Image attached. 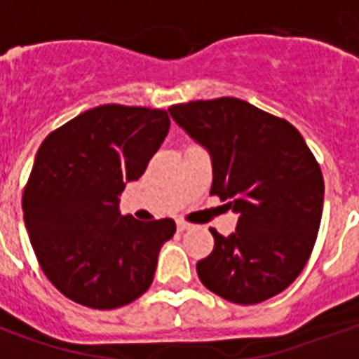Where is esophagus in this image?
<instances>
[{
    "label": "esophagus",
    "instance_id": "esophagus-1",
    "mask_svg": "<svg viewBox=\"0 0 359 359\" xmlns=\"http://www.w3.org/2000/svg\"><path fill=\"white\" fill-rule=\"evenodd\" d=\"M190 223H187V221H177V229H179L180 233H182V231H188V229H190Z\"/></svg>",
    "mask_w": 359,
    "mask_h": 359
}]
</instances>
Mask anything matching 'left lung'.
Segmentation results:
<instances>
[{"label":"left lung","mask_w":359,"mask_h":359,"mask_svg":"<svg viewBox=\"0 0 359 359\" xmlns=\"http://www.w3.org/2000/svg\"><path fill=\"white\" fill-rule=\"evenodd\" d=\"M171 117L208 148L210 194L238 213L231 236L196 264L203 286L233 304H259L292 285L316 246L323 213L321 167L298 128L236 97L169 107Z\"/></svg>","instance_id":"8db88e82"}]
</instances>
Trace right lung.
<instances>
[{"mask_svg": "<svg viewBox=\"0 0 359 359\" xmlns=\"http://www.w3.org/2000/svg\"><path fill=\"white\" fill-rule=\"evenodd\" d=\"M165 109L107 103L46 136L22 192L38 264L69 300L115 309L146 292L157 254L177 231L172 219L118 213V194L138 180L163 144Z\"/></svg>", "mask_w": 359, "mask_h": 359, "instance_id": "obj_1", "label": "right lung"}]
</instances>
